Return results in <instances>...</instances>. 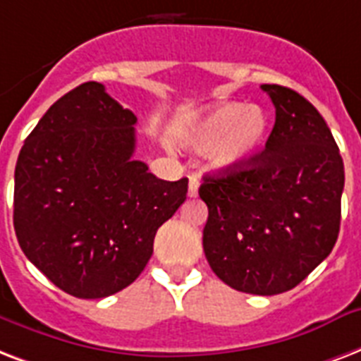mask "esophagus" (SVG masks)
<instances>
[{
	"label": "esophagus",
	"mask_w": 361,
	"mask_h": 361,
	"mask_svg": "<svg viewBox=\"0 0 361 361\" xmlns=\"http://www.w3.org/2000/svg\"><path fill=\"white\" fill-rule=\"evenodd\" d=\"M197 190H200V178L192 175L190 177V183H188V195L190 197H195L197 195Z\"/></svg>",
	"instance_id": "34e87169"
}]
</instances>
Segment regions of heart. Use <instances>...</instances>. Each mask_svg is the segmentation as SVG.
<instances>
[{"label": "heart", "mask_w": 361, "mask_h": 361, "mask_svg": "<svg viewBox=\"0 0 361 361\" xmlns=\"http://www.w3.org/2000/svg\"><path fill=\"white\" fill-rule=\"evenodd\" d=\"M267 130L269 118L262 109L228 102L212 107L197 120L190 142L195 149H207L212 145V166L230 169L258 152Z\"/></svg>", "instance_id": "obj_1"}]
</instances>
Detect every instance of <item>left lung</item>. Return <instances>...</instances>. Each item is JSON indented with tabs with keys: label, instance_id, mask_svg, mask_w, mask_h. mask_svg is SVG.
Masks as SVG:
<instances>
[{
	"label": "left lung",
	"instance_id": "left-lung-1",
	"mask_svg": "<svg viewBox=\"0 0 361 361\" xmlns=\"http://www.w3.org/2000/svg\"><path fill=\"white\" fill-rule=\"evenodd\" d=\"M275 105L265 149L220 175L200 197L207 262L239 292L275 295L298 286L334 248L345 166L326 120L286 86L262 85Z\"/></svg>",
	"mask_w": 361,
	"mask_h": 361
}]
</instances>
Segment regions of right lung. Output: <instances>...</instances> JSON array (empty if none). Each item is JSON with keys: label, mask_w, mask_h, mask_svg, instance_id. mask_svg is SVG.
Returning a JSON list of instances; mask_svg holds the SVG:
<instances>
[{"label": "right lung", "mask_w": 361, "mask_h": 361, "mask_svg": "<svg viewBox=\"0 0 361 361\" xmlns=\"http://www.w3.org/2000/svg\"><path fill=\"white\" fill-rule=\"evenodd\" d=\"M137 116L85 82L61 96L24 141L15 169V231L50 282L80 300L130 286L156 231L186 200L188 178L161 180L133 160Z\"/></svg>", "instance_id": "add662e5"}]
</instances>
